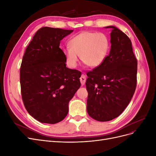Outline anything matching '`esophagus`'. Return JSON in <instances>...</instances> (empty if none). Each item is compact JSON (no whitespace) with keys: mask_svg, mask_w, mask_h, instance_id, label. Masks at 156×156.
I'll list each match as a JSON object with an SVG mask.
<instances>
[{"mask_svg":"<svg viewBox=\"0 0 156 156\" xmlns=\"http://www.w3.org/2000/svg\"><path fill=\"white\" fill-rule=\"evenodd\" d=\"M80 81H81V85H84V83L86 82V75L82 74L81 77H80Z\"/></svg>","mask_w":156,"mask_h":156,"instance_id":"obj_1","label":"esophagus"}]
</instances>
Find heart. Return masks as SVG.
Listing matches in <instances>:
<instances>
[{
	"label": "heart",
	"instance_id": "1",
	"mask_svg": "<svg viewBox=\"0 0 156 156\" xmlns=\"http://www.w3.org/2000/svg\"><path fill=\"white\" fill-rule=\"evenodd\" d=\"M69 48L64 50L67 62L71 67L77 66L80 56L82 62L90 68H96L105 60L109 43L102 33L84 31L73 37L69 41Z\"/></svg>",
	"mask_w": 156,
	"mask_h": 156
}]
</instances>
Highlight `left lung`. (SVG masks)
I'll return each instance as SVG.
<instances>
[{"label":"left lung","instance_id":"obj_1","mask_svg":"<svg viewBox=\"0 0 156 156\" xmlns=\"http://www.w3.org/2000/svg\"><path fill=\"white\" fill-rule=\"evenodd\" d=\"M109 55L100 66L87 73V112L100 122L119 116L128 105L135 91L137 60L129 37L113 26Z\"/></svg>","mask_w":156,"mask_h":156}]
</instances>
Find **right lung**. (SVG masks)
Instances as JSON below:
<instances>
[{"label":"right lung","instance_id":"add662e5","mask_svg":"<svg viewBox=\"0 0 156 156\" xmlns=\"http://www.w3.org/2000/svg\"><path fill=\"white\" fill-rule=\"evenodd\" d=\"M73 30L42 27L27 46L20 68L21 92L27 112L41 123L56 124L68 112V103L81 87V72L66 66L59 46Z\"/></svg>","mask_w":156,"mask_h":156}]
</instances>
